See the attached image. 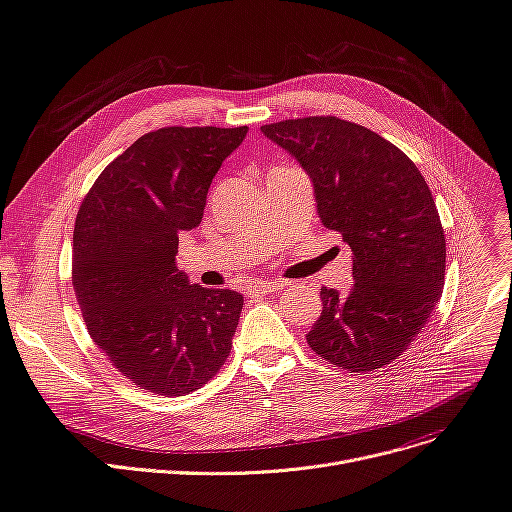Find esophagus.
<instances>
[{
	"mask_svg": "<svg viewBox=\"0 0 512 512\" xmlns=\"http://www.w3.org/2000/svg\"><path fill=\"white\" fill-rule=\"evenodd\" d=\"M284 286H286L284 280H261V282H255V284L249 288V295H268V293H276V291H282Z\"/></svg>",
	"mask_w": 512,
	"mask_h": 512,
	"instance_id": "34e87169",
	"label": "esophagus"
}]
</instances>
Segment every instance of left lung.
Masks as SVG:
<instances>
[{
  "label": "left lung",
  "instance_id": "obj_1",
  "mask_svg": "<svg viewBox=\"0 0 512 512\" xmlns=\"http://www.w3.org/2000/svg\"><path fill=\"white\" fill-rule=\"evenodd\" d=\"M261 131L301 163L322 224L353 251L351 291L320 288L324 307L307 345L351 372L391 364L425 328L446 276V236L425 177L379 133L339 117Z\"/></svg>",
  "mask_w": 512,
  "mask_h": 512
}]
</instances>
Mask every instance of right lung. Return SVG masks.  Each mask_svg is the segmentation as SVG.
Returning <instances> with one entry per match:
<instances>
[{
  "instance_id": "obj_1",
  "label": "right lung",
  "mask_w": 512,
  "mask_h": 512,
  "mask_svg": "<svg viewBox=\"0 0 512 512\" xmlns=\"http://www.w3.org/2000/svg\"><path fill=\"white\" fill-rule=\"evenodd\" d=\"M249 127H161L106 165L73 232V288L92 341L133 385L201 389L228 360L242 295L190 284L180 232L201 224L213 175Z\"/></svg>"
}]
</instances>
